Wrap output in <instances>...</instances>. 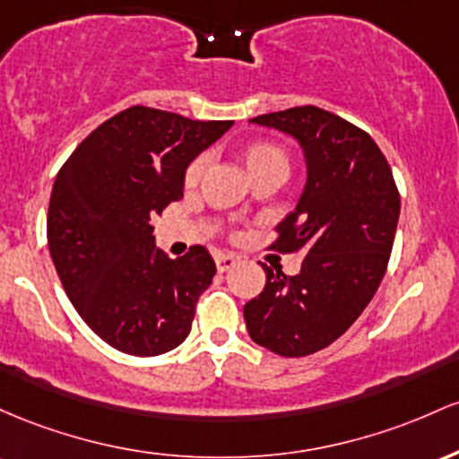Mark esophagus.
<instances>
[{
	"mask_svg": "<svg viewBox=\"0 0 459 459\" xmlns=\"http://www.w3.org/2000/svg\"><path fill=\"white\" fill-rule=\"evenodd\" d=\"M214 262H216V269H219V273H225V271L234 269L236 262H238V257L231 255V254H219V255H214Z\"/></svg>",
	"mask_w": 459,
	"mask_h": 459,
	"instance_id": "esophagus-1",
	"label": "esophagus"
}]
</instances>
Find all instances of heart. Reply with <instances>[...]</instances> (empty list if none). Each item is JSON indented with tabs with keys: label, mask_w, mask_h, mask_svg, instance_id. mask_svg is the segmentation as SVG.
<instances>
[{
	"label": "heart",
	"mask_w": 459,
	"mask_h": 459,
	"mask_svg": "<svg viewBox=\"0 0 459 459\" xmlns=\"http://www.w3.org/2000/svg\"><path fill=\"white\" fill-rule=\"evenodd\" d=\"M240 160H243V167L249 179L260 178V175H277V178L284 179L288 171H290V156L281 145L271 141H255L249 143L240 149ZM205 169V158H197V160L190 162L186 169V186H195L202 178Z\"/></svg>",
	"instance_id": "b5f03b06"
}]
</instances>
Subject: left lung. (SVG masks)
<instances>
[{
    "label": "left lung",
    "mask_w": 459,
    "mask_h": 459,
    "mask_svg": "<svg viewBox=\"0 0 459 459\" xmlns=\"http://www.w3.org/2000/svg\"><path fill=\"white\" fill-rule=\"evenodd\" d=\"M292 136L307 179L271 247L301 251L297 275L262 264L264 290L245 303L251 341L303 358L341 338L377 292L393 251L401 199L382 149L353 123L316 106L251 118Z\"/></svg>",
    "instance_id": "obj_1"
}]
</instances>
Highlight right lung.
<instances>
[{"label":"right lung","mask_w":459,"mask_h":459,"mask_svg":"<svg viewBox=\"0 0 459 459\" xmlns=\"http://www.w3.org/2000/svg\"><path fill=\"white\" fill-rule=\"evenodd\" d=\"M231 123L132 106L92 130L56 175L51 260L77 314L117 351L149 358L186 341L214 260L202 245L167 257L152 219L182 197L188 164Z\"/></svg>","instance_id":"right-lung-1"}]
</instances>
